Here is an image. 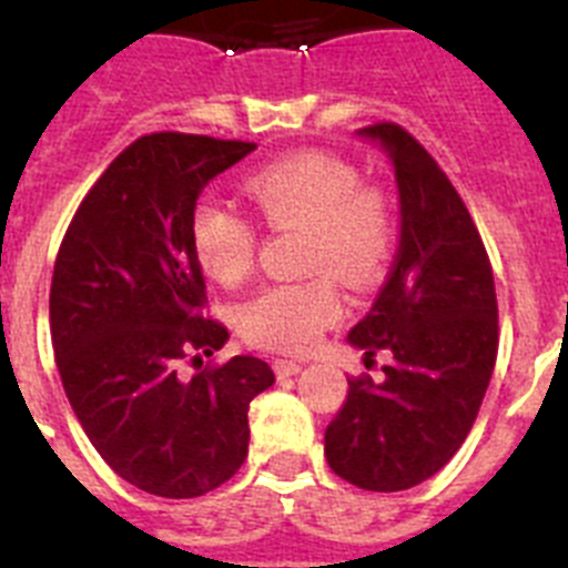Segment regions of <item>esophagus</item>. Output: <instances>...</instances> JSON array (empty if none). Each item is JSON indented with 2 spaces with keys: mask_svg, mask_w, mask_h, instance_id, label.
Wrapping results in <instances>:
<instances>
[{
  "mask_svg": "<svg viewBox=\"0 0 568 568\" xmlns=\"http://www.w3.org/2000/svg\"><path fill=\"white\" fill-rule=\"evenodd\" d=\"M273 366L278 378H290V375L301 373V361H293V358H275Z\"/></svg>",
  "mask_w": 568,
  "mask_h": 568,
  "instance_id": "obj_1",
  "label": "esophagus"
}]
</instances>
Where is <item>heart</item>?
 I'll list each match as a JSON object with an SVG mask.
<instances>
[{
	"label": "heart",
	"mask_w": 568,
	"mask_h": 568,
	"mask_svg": "<svg viewBox=\"0 0 568 568\" xmlns=\"http://www.w3.org/2000/svg\"><path fill=\"white\" fill-rule=\"evenodd\" d=\"M250 202L270 227L304 230V267L333 273L346 287L369 290L393 255L395 219L378 187H361L358 170L327 153H298L255 173ZM253 224L219 204L193 213V253L224 287L239 284L255 258ZM341 318V295L329 275L270 284L235 313L239 333L255 346L304 353Z\"/></svg>",
	"instance_id": "heart-1"
}]
</instances>
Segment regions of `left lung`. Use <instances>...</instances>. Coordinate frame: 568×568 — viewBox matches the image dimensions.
<instances>
[{
  "label": "left lung",
  "mask_w": 568,
  "mask_h": 568,
  "mask_svg": "<svg viewBox=\"0 0 568 568\" xmlns=\"http://www.w3.org/2000/svg\"><path fill=\"white\" fill-rule=\"evenodd\" d=\"M398 184L393 273L349 344L393 355L384 381H349L324 433L338 478L366 491L413 489L444 469L478 418L498 358V298L469 210L433 155L393 122L361 128Z\"/></svg>",
  "instance_id": "left-lung-1"
}]
</instances>
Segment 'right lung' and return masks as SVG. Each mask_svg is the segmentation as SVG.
I'll list each match as a JSON object with an SVG mask.
<instances>
[{
	"label": "right lung",
	"mask_w": 568,
	"mask_h": 568,
	"mask_svg": "<svg viewBox=\"0 0 568 568\" xmlns=\"http://www.w3.org/2000/svg\"><path fill=\"white\" fill-rule=\"evenodd\" d=\"M250 142L150 133L115 155L79 204L53 267L50 338L79 424L104 464L159 498H199L247 458L250 400L275 384L267 361L235 355L204 318L193 253L195 199L253 153Z\"/></svg>",
	"instance_id": "obj_1"
}]
</instances>
